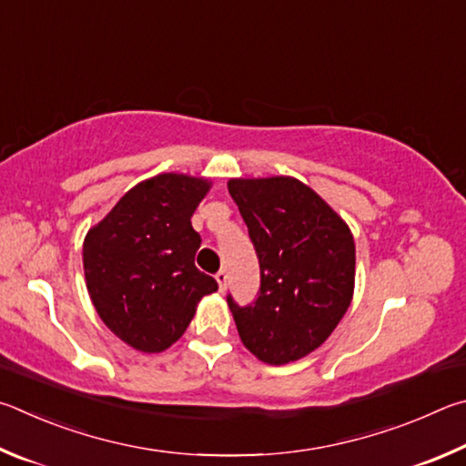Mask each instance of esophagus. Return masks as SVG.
Segmentation results:
<instances>
[{
    "mask_svg": "<svg viewBox=\"0 0 466 466\" xmlns=\"http://www.w3.org/2000/svg\"><path fill=\"white\" fill-rule=\"evenodd\" d=\"M215 279H217V282H218V289L225 290V289H227V270H218Z\"/></svg>",
    "mask_w": 466,
    "mask_h": 466,
    "instance_id": "34e87169",
    "label": "esophagus"
}]
</instances>
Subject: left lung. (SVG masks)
Listing matches in <instances>:
<instances>
[{"instance_id":"left-lung-1","label":"left lung","mask_w":466,"mask_h":466,"mask_svg":"<svg viewBox=\"0 0 466 466\" xmlns=\"http://www.w3.org/2000/svg\"><path fill=\"white\" fill-rule=\"evenodd\" d=\"M227 186L262 270L254 307H238L228 297L239 338L266 364L300 360L331 336L352 303L354 235L311 186L292 176L231 177Z\"/></svg>"}]
</instances>
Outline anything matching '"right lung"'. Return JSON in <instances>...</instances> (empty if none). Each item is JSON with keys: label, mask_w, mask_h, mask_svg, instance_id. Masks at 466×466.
Instances as JSON below:
<instances>
[{"label": "right lung", "mask_w": 466, "mask_h": 466, "mask_svg": "<svg viewBox=\"0 0 466 466\" xmlns=\"http://www.w3.org/2000/svg\"><path fill=\"white\" fill-rule=\"evenodd\" d=\"M208 177L166 171L130 187L84 239L89 299L114 336L159 354L184 336L217 280L194 266L200 235L192 215Z\"/></svg>", "instance_id": "right-lung-1"}]
</instances>
